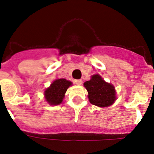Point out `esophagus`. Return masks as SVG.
Listing matches in <instances>:
<instances>
[{"label":"esophagus","mask_w":154,"mask_h":154,"mask_svg":"<svg viewBox=\"0 0 154 154\" xmlns=\"http://www.w3.org/2000/svg\"><path fill=\"white\" fill-rule=\"evenodd\" d=\"M82 80H81V79H79V80H75L74 81V83L76 85H81L82 84Z\"/></svg>","instance_id":"34e87169"}]
</instances>
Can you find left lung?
<instances>
[{"label": "left lung", "mask_w": 154, "mask_h": 154, "mask_svg": "<svg viewBox=\"0 0 154 154\" xmlns=\"http://www.w3.org/2000/svg\"><path fill=\"white\" fill-rule=\"evenodd\" d=\"M89 94L91 104L99 107H107L116 100V92L113 85L105 82L100 75L92 76V78L84 83Z\"/></svg>", "instance_id": "1"}]
</instances>
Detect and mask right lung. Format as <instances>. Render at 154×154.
Here are the masks:
<instances>
[{"label": "right lung", "mask_w": 154, "mask_h": 154, "mask_svg": "<svg viewBox=\"0 0 154 154\" xmlns=\"http://www.w3.org/2000/svg\"><path fill=\"white\" fill-rule=\"evenodd\" d=\"M72 85V82L65 79H57L45 91V97L52 105H59L62 102L67 89Z\"/></svg>", "instance_id": "right-lung-1"}]
</instances>
